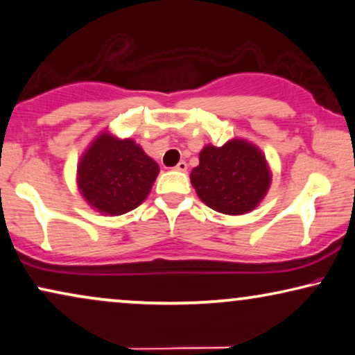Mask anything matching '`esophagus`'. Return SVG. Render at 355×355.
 Returning <instances> with one entry per match:
<instances>
[{"label":"esophagus","instance_id":"obj_1","mask_svg":"<svg viewBox=\"0 0 355 355\" xmlns=\"http://www.w3.org/2000/svg\"><path fill=\"white\" fill-rule=\"evenodd\" d=\"M174 169H176V171L184 173L187 169V163H186V161H179V163L176 164V168H174Z\"/></svg>","mask_w":355,"mask_h":355}]
</instances>
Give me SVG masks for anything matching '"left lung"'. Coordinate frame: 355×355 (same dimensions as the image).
<instances>
[{
  "label": "left lung",
  "instance_id": "left-lung-1",
  "mask_svg": "<svg viewBox=\"0 0 355 355\" xmlns=\"http://www.w3.org/2000/svg\"><path fill=\"white\" fill-rule=\"evenodd\" d=\"M272 173L261 148L245 138H233L223 146L205 145L191 182L199 199L225 215L254 210L268 194Z\"/></svg>",
  "mask_w": 355,
  "mask_h": 355
}]
</instances>
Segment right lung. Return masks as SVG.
I'll return each mask as SVG.
<instances>
[{"instance_id": "1", "label": "right lung", "mask_w": 355, "mask_h": 355, "mask_svg": "<svg viewBox=\"0 0 355 355\" xmlns=\"http://www.w3.org/2000/svg\"><path fill=\"white\" fill-rule=\"evenodd\" d=\"M158 173V163L135 140L104 130L81 155L76 184L91 209L117 217L148 197Z\"/></svg>"}]
</instances>
